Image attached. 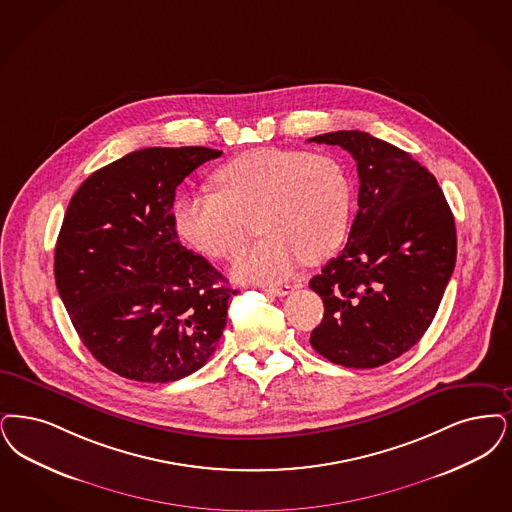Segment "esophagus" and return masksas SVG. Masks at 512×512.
Wrapping results in <instances>:
<instances>
[{"label": "esophagus", "instance_id": "34e87169", "mask_svg": "<svg viewBox=\"0 0 512 512\" xmlns=\"http://www.w3.org/2000/svg\"><path fill=\"white\" fill-rule=\"evenodd\" d=\"M263 289L268 291V293H272V295H276V297H284L287 293H291L293 287L289 286V284H268V286H263Z\"/></svg>", "mask_w": 512, "mask_h": 512}]
</instances>
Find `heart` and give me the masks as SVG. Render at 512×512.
Wrapping results in <instances>:
<instances>
[{
  "label": "heart",
  "instance_id": "obj_1",
  "mask_svg": "<svg viewBox=\"0 0 512 512\" xmlns=\"http://www.w3.org/2000/svg\"><path fill=\"white\" fill-rule=\"evenodd\" d=\"M215 184L219 192L179 198L173 225L188 246L232 259L251 236L249 217L259 213L266 236L236 259L238 280H280L303 259H326L347 234L350 181L331 156L261 146L228 160Z\"/></svg>",
  "mask_w": 512,
  "mask_h": 512
}]
</instances>
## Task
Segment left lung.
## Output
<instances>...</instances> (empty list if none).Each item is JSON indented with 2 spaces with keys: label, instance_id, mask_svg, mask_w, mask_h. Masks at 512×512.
<instances>
[{
  "label": "left lung",
  "instance_id": "1",
  "mask_svg": "<svg viewBox=\"0 0 512 512\" xmlns=\"http://www.w3.org/2000/svg\"><path fill=\"white\" fill-rule=\"evenodd\" d=\"M312 141L352 154L360 190L347 246L308 284L324 301L310 345L333 364L377 368L434 320L455 268L453 213L434 175L398 146L364 131Z\"/></svg>",
  "mask_w": 512,
  "mask_h": 512
}]
</instances>
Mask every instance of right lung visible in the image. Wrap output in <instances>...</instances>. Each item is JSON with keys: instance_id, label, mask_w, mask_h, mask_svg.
<instances>
[{"instance_id": "add662e5", "label": "right lung", "mask_w": 512, "mask_h": 512, "mask_svg": "<svg viewBox=\"0 0 512 512\" xmlns=\"http://www.w3.org/2000/svg\"><path fill=\"white\" fill-rule=\"evenodd\" d=\"M221 154L143 148L89 175L68 204L57 289L83 345L125 379H183L219 345L236 289L181 246L171 209L184 177Z\"/></svg>"}]
</instances>
